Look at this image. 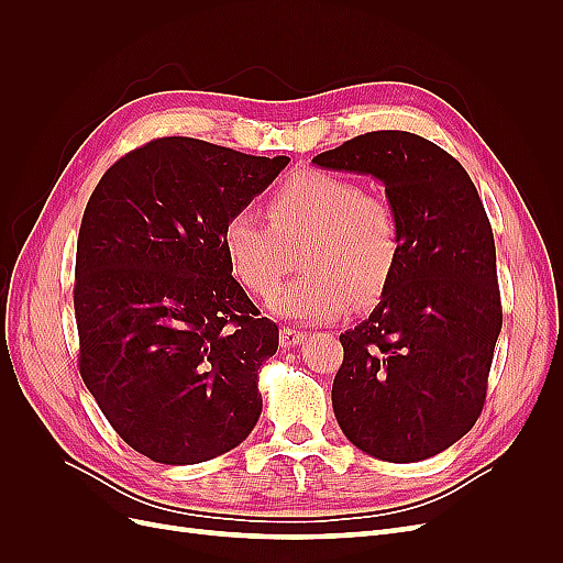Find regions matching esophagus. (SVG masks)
Masks as SVG:
<instances>
[{"mask_svg":"<svg viewBox=\"0 0 563 563\" xmlns=\"http://www.w3.org/2000/svg\"><path fill=\"white\" fill-rule=\"evenodd\" d=\"M305 340V333L300 329H291V327H284L279 333V343L282 347H298Z\"/></svg>","mask_w":563,"mask_h":563,"instance_id":"esophagus-1","label":"esophagus"}]
</instances>
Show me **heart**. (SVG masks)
<instances>
[{"label":"heart","mask_w":563,"mask_h":563,"mask_svg":"<svg viewBox=\"0 0 563 563\" xmlns=\"http://www.w3.org/2000/svg\"><path fill=\"white\" fill-rule=\"evenodd\" d=\"M220 244L232 277L253 296H269L298 251L302 275L272 296L269 310L294 321H331L352 305L376 302L395 279L404 236L397 211L378 195L327 172H298L277 185L267 218L234 211Z\"/></svg>","instance_id":"heart-1"}]
</instances>
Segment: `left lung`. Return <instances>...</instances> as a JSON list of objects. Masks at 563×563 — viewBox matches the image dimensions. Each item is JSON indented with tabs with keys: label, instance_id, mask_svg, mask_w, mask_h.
I'll use <instances>...</instances> for the list:
<instances>
[{
	"label": "left lung",
	"instance_id": "8db88e82",
	"mask_svg": "<svg viewBox=\"0 0 563 563\" xmlns=\"http://www.w3.org/2000/svg\"><path fill=\"white\" fill-rule=\"evenodd\" d=\"M312 162L378 178L404 236L378 308L340 335L335 420L364 453L418 463L465 437L486 401L503 329L488 216L460 162L416 133L371 131Z\"/></svg>",
	"mask_w": 563,
	"mask_h": 563
}]
</instances>
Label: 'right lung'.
<instances>
[{
	"label": "right lung",
	"instance_id": "right-lung-1",
	"mask_svg": "<svg viewBox=\"0 0 563 563\" xmlns=\"http://www.w3.org/2000/svg\"><path fill=\"white\" fill-rule=\"evenodd\" d=\"M288 162L172 135L114 162L87 203L79 373L114 432L155 463L223 455L258 422V371L279 329L232 277L220 230Z\"/></svg>",
	"mask_w": 563,
	"mask_h": 563
}]
</instances>
